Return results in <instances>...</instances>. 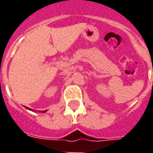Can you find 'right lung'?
Wrapping results in <instances>:
<instances>
[{
    "mask_svg": "<svg viewBox=\"0 0 153 153\" xmlns=\"http://www.w3.org/2000/svg\"><path fill=\"white\" fill-rule=\"evenodd\" d=\"M26 108H27V109H28V108H27V107H26ZM43 112V113H45V112H46V110H45V111H42Z\"/></svg>",
    "mask_w": 153,
    "mask_h": 153,
    "instance_id": "obj_1",
    "label": "right lung"
}]
</instances>
